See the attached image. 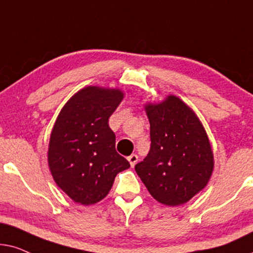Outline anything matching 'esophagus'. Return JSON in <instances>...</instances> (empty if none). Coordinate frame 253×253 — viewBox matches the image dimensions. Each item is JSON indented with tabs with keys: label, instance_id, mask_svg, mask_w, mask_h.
Returning a JSON list of instances; mask_svg holds the SVG:
<instances>
[{
	"label": "esophagus",
	"instance_id": "1",
	"mask_svg": "<svg viewBox=\"0 0 253 253\" xmlns=\"http://www.w3.org/2000/svg\"><path fill=\"white\" fill-rule=\"evenodd\" d=\"M127 160H128L130 167L134 168V166H135V164L137 163V160H139V157H137V155L132 154V155H130V156H128V158H127Z\"/></svg>",
	"mask_w": 253,
	"mask_h": 253
}]
</instances>
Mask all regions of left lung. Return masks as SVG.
Returning <instances> with one entry per match:
<instances>
[{
	"label": "left lung",
	"instance_id": "8db88e82",
	"mask_svg": "<svg viewBox=\"0 0 253 253\" xmlns=\"http://www.w3.org/2000/svg\"><path fill=\"white\" fill-rule=\"evenodd\" d=\"M150 150L135 171L151 197L167 206L191 200L206 186L214 158L206 130L193 111L176 96L146 106Z\"/></svg>",
	"mask_w": 253,
	"mask_h": 253
}]
</instances>
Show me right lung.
Instances as JSON below:
<instances>
[{
	"label": "right lung",
	"instance_id": "obj_1",
	"mask_svg": "<svg viewBox=\"0 0 253 253\" xmlns=\"http://www.w3.org/2000/svg\"><path fill=\"white\" fill-rule=\"evenodd\" d=\"M124 98L118 89L87 86L70 98L50 134L48 166L70 199L92 205L106 197L129 162L116 150L109 118Z\"/></svg>",
	"mask_w": 253,
	"mask_h": 253
}]
</instances>
